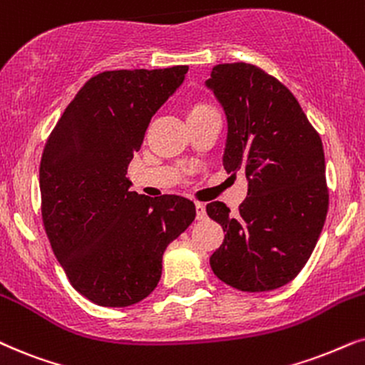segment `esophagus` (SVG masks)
I'll return each mask as SVG.
<instances>
[{
	"instance_id": "34e87169",
	"label": "esophagus",
	"mask_w": 365,
	"mask_h": 365,
	"mask_svg": "<svg viewBox=\"0 0 365 365\" xmlns=\"http://www.w3.org/2000/svg\"><path fill=\"white\" fill-rule=\"evenodd\" d=\"M196 220L202 221L206 220V206L202 202H196Z\"/></svg>"
}]
</instances>
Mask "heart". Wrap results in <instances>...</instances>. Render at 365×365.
Masks as SVG:
<instances>
[{
  "label": "heart",
  "instance_id": "obj_1",
  "mask_svg": "<svg viewBox=\"0 0 365 365\" xmlns=\"http://www.w3.org/2000/svg\"><path fill=\"white\" fill-rule=\"evenodd\" d=\"M207 112H212V108L210 106H206V103L202 102H192L189 103L186 108V119L189 120V119H194V117H201Z\"/></svg>",
  "mask_w": 365,
  "mask_h": 365
}]
</instances>
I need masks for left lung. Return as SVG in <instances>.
Instances as JSON below:
<instances>
[{
	"instance_id": "1",
	"label": "left lung",
	"mask_w": 365,
	"mask_h": 365,
	"mask_svg": "<svg viewBox=\"0 0 365 365\" xmlns=\"http://www.w3.org/2000/svg\"><path fill=\"white\" fill-rule=\"evenodd\" d=\"M205 85L228 122L225 169L248 181L236 215L220 201L206 206L226 233L211 269L241 292L275 290L309 262L327 216L320 135L290 90L255 65H216Z\"/></svg>"
}]
</instances>
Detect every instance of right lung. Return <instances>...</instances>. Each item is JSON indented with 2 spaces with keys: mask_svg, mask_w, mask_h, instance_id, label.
<instances>
[{
  "mask_svg": "<svg viewBox=\"0 0 365 365\" xmlns=\"http://www.w3.org/2000/svg\"><path fill=\"white\" fill-rule=\"evenodd\" d=\"M186 73V65L98 73L46 140L40 164L45 231L72 287L101 307L149 297L165 248L196 216L186 197L130 192L125 176L150 119Z\"/></svg>",
  "mask_w": 365,
  "mask_h": 365,
  "instance_id": "add662e5",
  "label": "right lung"
}]
</instances>
